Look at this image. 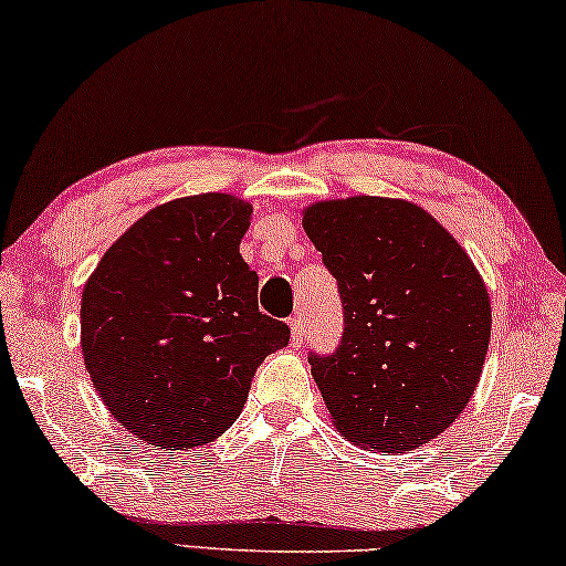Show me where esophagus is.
<instances>
[{"instance_id":"34e87169","label":"esophagus","mask_w":566,"mask_h":566,"mask_svg":"<svg viewBox=\"0 0 566 566\" xmlns=\"http://www.w3.org/2000/svg\"><path fill=\"white\" fill-rule=\"evenodd\" d=\"M289 326H291V342L295 346H301L303 344V318L301 316H293L289 321Z\"/></svg>"}]
</instances>
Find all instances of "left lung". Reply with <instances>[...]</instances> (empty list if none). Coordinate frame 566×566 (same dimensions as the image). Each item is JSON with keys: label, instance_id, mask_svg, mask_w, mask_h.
I'll return each instance as SVG.
<instances>
[{"label": "left lung", "instance_id": "left-lung-1", "mask_svg": "<svg viewBox=\"0 0 566 566\" xmlns=\"http://www.w3.org/2000/svg\"><path fill=\"white\" fill-rule=\"evenodd\" d=\"M303 230L344 303L336 352L308 356L338 432L379 453L438 438L473 397L491 342L489 291L471 258L405 199L316 202Z\"/></svg>", "mask_w": 566, "mask_h": 566}]
</instances>
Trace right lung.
<instances>
[{
	"mask_svg": "<svg viewBox=\"0 0 566 566\" xmlns=\"http://www.w3.org/2000/svg\"><path fill=\"white\" fill-rule=\"evenodd\" d=\"M253 207L210 192L159 205L106 250L81 301L85 369L108 412L156 448L212 442L291 328L258 308L240 255Z\"/></svg>",
	"mask_w": 566,
	"mask_h": 566,
	"instance_id": "obj_1",
	"label": "right lung"
}]
</instances>
